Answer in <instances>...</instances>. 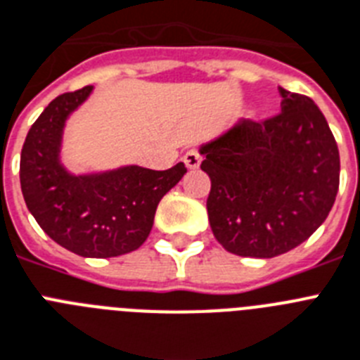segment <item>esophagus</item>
I'll use <instances>...</instances> for the list:
<instances>
[{
	"mask_svg": "<svg viewBox=\"0 0 360 360\" xmlns=\"http://www.w3.org/2000/svg\"><path fill=\"white\" fill-rule=\"evenodd\" d=\"M184 163L187 165V169H197L198 165H200V154H198V150H195V148H189L186 154H184Z\"/></svg>",
	"mask_w": 360,
	"mask_h": 360,
	"instance_id": "esophagus-1",
	"label": "esophagus"
}]
</instances>
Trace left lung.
<instances>
[{
	"instance_id": "left-lung-1",
	"label": "left lung",
	"mask_w": 360,
	"mask_h": 360,
	"mask_svg": "<svg viewBox=\"0 0 360 360\" xmlns=\"http://www.w3.org/2000/svg\"><path fill=\"white\" fill-rule=\"evenodd\" d=\"M280 94V114L243 120L200 148L213 236L243 257H276L302 245L338 191L340 158L328 121L305 95Z\"/></svg>"
}]
</instances>
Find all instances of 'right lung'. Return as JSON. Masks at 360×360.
<instances>
[{
	"label": "right lung",
	"mask_w": 360,
	"mask_h": 360,
	"mask_svg": "<svg viewBox=\"0 0 360 360\" xmlns=\"http://www.w3.org/2000/svg\"><path fill=\"white\" fill-rule=\"evenodd\" d=\"M91 86L58 95L27 134L20 184L29 212L55 243L82 257H115L143 245L160 200L186 174L182 162L165 171L138 165L73 176L58 162L68 115Z\"/></svg>",
	"instance_id": "obj_1"
}]
</instances>
